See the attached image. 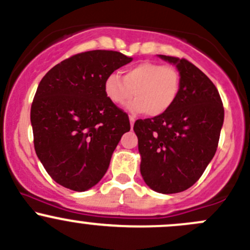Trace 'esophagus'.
<instances>
[{
	"mask_svg": "<svg viewBox=\"0 0 250 250\" xmlns=\"http://www.w3.org/2000/svg\"><path fill=\"white\" fill-rule=\"evenodd\" d=\"M129 121H130V127H132V129H133V127H134V122H135V118L133 117V116H129Z\"/></svg>",
	"mask_w": 250,
	"mask_h": 250,
	"instance_id": "obj_1",
	"label": "esophagus"
}]
</instances>
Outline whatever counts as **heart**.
Wrapping results in <instances>:
<instances>
[{
    "label": "heart",
    "instance_id": "1",
    "mask_svg": "<svg viewBox=\"0 0 250 250\" xmlns=\"http://www.w3.org/2000/svg\"><path fill=\"white\" fill-rule=\"evenodd\" d=\"M181 76L176 67L160 62H144L125 71L123 77L112 72L105 78V94L118 106L132 100L129 110L146 112L151 117L161 116L172 109L179 97Z\"/></svg>",
    "mask_w": 250,
    "mask_h": 250
}]
</instances>
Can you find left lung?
Segmentation results:
<instances>
[{"mask_svg": "<svg viewBox=\"0 0 250 250\" xmlns=\"http://www.w3.org/2000/svg\"><path fill=\"white\" fill-rule=\"evenodd\" d=\"M160 58L178 67L180 93L166 113L135 121L134 132L144 181L160 193H176L191 188L215 155L224 106L214 83L192 62Z\"/></svg>", "mask_w": 250, "mask_h": 250, "instance_id": "8db88e82", "label": "left lung"}]
</instances>
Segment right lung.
I'll return each instance as SVG.
<instances>
[{"mask_svg": "<svg viewBox=\"0 0 250 250\" xmlns=\"http://www.w3.org/2000/svg\"><path fill=\"white\" fill-rule=\"evenodd\" d=\"M130 62L113 50L78 53L52 67L40 82L30 113L35 151L59 185L82 192L106 173L130 123L105 94V78Z\"/></svg>", "mask_w": 250, "mask_h": 250, "instance_id": "obj_1", "label": "right lung"}]
</instances>
